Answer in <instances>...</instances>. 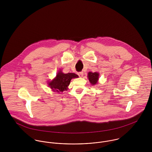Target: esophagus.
Listing matches in <instances>:
<instances>
[{"label":"esophagus","mask_w":152,"mask_h":152,"mask_svg":"<svg viewBox=\"0 0 152 152\" xmlns=\"http://www.w3.org/2000/svg\"><path fill=\"white\" fill-rule=\"evenodd\" d=\"M78 75L80 77H82L83 76V75H84V73H83V72H78Z\"/></svg>","instance_id":"1"}]
</instances>
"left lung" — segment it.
Listing matches in <instances>:
<instances>
[{"label": "left lung", "instance_id": "1", "mask_svg": "<svg viewBox=\"0 0 152 152\" xmlns=\"http://www.w3.org/2000/svg\"><path fill=\"white\" fill-rule=\"evenodd\" d=\"M99 73L95 72H89L88 74V80L92 84V86H94L98 83V79H99Z\"/></svg>", "mask_w": 152, "mask_h": 152}]
</instances>
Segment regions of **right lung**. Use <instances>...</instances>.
Wrapping results in <instances>:
<instances>
[{"mask_svg": "<svg viewBox=\"0 0 152 152\" xmlns=\"http://www.w3.org/2000/svg\"><path fill=\"white\" fill-rule=\"evenodd\" d=\"M78 77V75L74 73L64 74L60 71L57 73L56 78L48 83V86L53 91L62 92L67 90L71 79Z\"/></svg>", "mask_w": 152, "mask_h": 152, "instance_id": "add662e5", "label": "right lung"}]
</instances>
